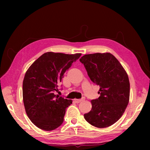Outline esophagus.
Returning a JSON list of instances; mask_svg holds the SVG:
<instances>
[{
	"label": "esophagus",
	"mask_w": 150,
	"mask_h": 150,
	"mask_svg": "<svg viewBox=\"0 0 150 150\" xmlns=\"http://www.w3.org/2000/svg\"><path fill=\"white\" fill-rule=\"evenodd\" d=\"M82 100H84V98H81V99H75V102L76 103H81V102Z\"/></svg>",
	"instance_id": "obj_1"
}]
</instances>
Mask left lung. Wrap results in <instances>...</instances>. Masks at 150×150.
<instances>
[{"label":"left lung","mask_w":150,"mask_h":150,"mask_svg":"<svg viewBox=\"0 0 150 150\" xmlns=\"http://www.w3.org/2000/svg\"><path fill=\"white\" fill-rule=\"evenodd\" d=\"M80 62L91 81L100 86V97L91 101L92 108L84 115L88 122L97 128H107L122 117L129 99V82L125 69L110 53L88 54Z\"/></svg>","instance_id":"obj_1"}]
</instances>
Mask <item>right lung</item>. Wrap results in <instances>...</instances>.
Wrapping results in <instances>:
<instances>
[{
    "label": "right lung",
    "instance_id": "right-lung-1",
    "mask_svg": "<svg viewBox=\"0 0 150 150\" xmlns=\"http://www.w3.org/2000/svg\"><path fill=\"white\" fill-rule=\"evenodd\" d=\"M81 55L47 52L27 70L22 84L24 105L28 117L39 128L52 131L62 124L72 100L56 95L55 91L66 70Z\"/></svg>",
    "mask_w": 150,
    "mask_h": 150
}]
</instances>
